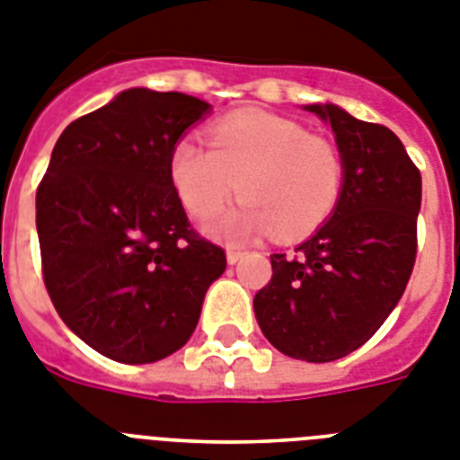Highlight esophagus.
Wrapping results in <instances>:
<instances>
[{"mask_svg":"<svg viewBox=\"0 0 460 460\" xmlns=\"http://www.w3.org/2000/svg\"><path fill=\"white\" fill-rule=\"evenodd\" d=\"M243 254H245V252H243V250L229 248V250H226V261H229V264H236V261L241 260Z\"/></svg>","mask_w":460,"mask_h":460,"instance_id":"34e87169","label":"esophagus"}]
</instances>
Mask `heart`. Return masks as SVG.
<instances>
[{
  "label": "heart",
  "instance_id": "obj_1",
  "mask_svg": "<svg viewBox=\"0 0 460 460\" xmlns=\"http://www.w3.org/2000/svg\"><path fill=\"white\" fill-rule=\"evenodd\" d=\"M208 149L191 140L171 154V180L194 217H212L238 189L241 208L206 222L226 241H248L273 229L295 241L330 217L346 182L339 145L308 133L299 121L248 110L206 130Z\"/></svg>",
  "mask_w": 460,
  "mask_h": 460
}]
</instances>
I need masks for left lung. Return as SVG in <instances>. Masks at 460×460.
<instances>
[{"label":"left lung","mask_w":460,"mask_h":460,"mask_svg":"<svg viewBox=\"0 0 460 460\" xmlns=\"http://www.w3.org/2000/svg\"><path fill=\"white\" fill-rule=\"evenodd\" d=\"M346 164L337 208L295 254H271L254 315L280 353L332 362L353 353L397 306L416 261L420 172L391 128L337 105H308Z\"/></svg>","instance_id":"left-lung-1"}]
</instances>
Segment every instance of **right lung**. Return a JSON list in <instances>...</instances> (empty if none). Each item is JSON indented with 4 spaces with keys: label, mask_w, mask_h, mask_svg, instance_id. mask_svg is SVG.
Returning a JSON list of instances; mask_svg holds the SVG:
<instances>
[{
    "label": "right lung",
    "mask_w": 460,
    "mask_h": 460,
    "mask_svg": "<svg viewBox=\"0 0 460 460\" xmlns=\"http://www.w3.org/2000/svg\"><path fill=\"white\" fill-rule=\"evenodd\" d=\"M210 105L128 88L72 121L37 189L41 273L65 325L126 365L180 350L226 254L189 224L171 154Z\"/></svg>",
    "instance_id": "right-lung-1"
}]
</instances>
